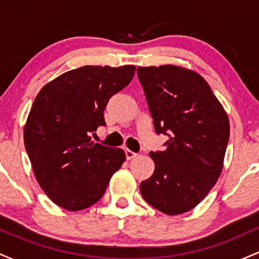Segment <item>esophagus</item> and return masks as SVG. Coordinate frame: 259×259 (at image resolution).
Segmentation results:
<instances>
[{
  "label": "esophagus",
  "instance_id": "34e87169",
  "mask_svg": "<svg viewBox=\"0 0 259 259\" xmlns=\"http://www.w3.org/2000/svg\"><path fill=\"white\" fill-rule=\"evenodd\" d=\"M125 156H126V159H133V158H135L136 156H138V153H135V152H133V151H130V150H125Z\"/></svg>",
  "mask_w": 259,
  "mask_h": 259
}]
</instances>
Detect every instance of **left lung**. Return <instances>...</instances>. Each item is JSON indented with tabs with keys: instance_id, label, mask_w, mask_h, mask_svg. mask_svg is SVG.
<instances>
[{
	"instance_id": "left-lung-1",
	"label": "left lung",
	"mask_w": 259,
	"mask_h": 259,
	"mask_svg": "<svg viewBox=\"0 0 259 259\" xmlns=\"http://www.w3.org/2000/svg\"><path fill=\"white\" fill-rule=\"evenodd\" d=\"M138 76L157 134L167 150L151 152L153 174L140 184L148 204L168 215L197 206L224 167L230 124L224 107L195 70L179 65L139 67Z\"/></svg>"
}]
</instances>
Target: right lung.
I'll list each match as a JSON object with an SVG mask.
<instances>
[{
    "mask_svg": "<svg viewBox=\"0 0 259 259\" xmlns=\"http://www.w3.org/2000/svg\"><path fill=\"white\" fill-rule=\"evenodd\" d=\"M135 65H84L47 82L24 125V145L38 185L51 201L75 212L105 194L125 160L121 148L91 140L105 125L108 100L129 85Z\"/></svg>",
    "mask_w": 259,
    "mask_h": 259,
    "instance_id": "right-lung-1",
    "label": "right lung"
}]
</instances>
